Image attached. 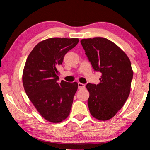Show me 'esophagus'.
<instances>
[{
    "instance_id": "1",
    "label": "esophagus",
    "mask_w": 150,
    "mask_h": 150,
    "mask_svg": "<svg viewBox=\"0 0 150 150\" xmlns=\"http://www.w3.org/2000/svg\"><path fill=\"white\" fill-rule=\"evenodd\" d=\"M85 87V85L83 83H78V88L79 89H81V88H84Z\"/></svg>"
}]
</instances>
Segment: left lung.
<instances>
[{"label":"left lung","instance_id":"8db88e82","mask_svg":"<svg viewBox=\"0 0 150 150\" xmlns=\"http://www.w3.org/2000/svg\"><path fill=\"white\" fill-rule=\"evenodd\" d=\"M81 44L96 71L102 75L98 85H87L91 115L98 120L114 117L130 93L133 77L130 59L117 45L105 38L82 39Z\"/></svg>","mask_w":150,"mask_h":150}]
</instances>
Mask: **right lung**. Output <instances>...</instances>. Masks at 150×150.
<instances>
[{
    "label": "right lung",
    "mask_w": 150,
    "mask_h": 150,
    "mask_svg": "<svg viewBox=\"0 0 150 150\" xmlns=\"http://www.w3.org/2000/svg\"><path fill=\"white\" fill-rule=\"evenodd\" d=\"M79 41L65 38L43 40L32 50L25 63L22 74L25 92L40 115L50 122H61L69 115L78 83H58L57 67Z\"/></svg>",
    "instance_id": "1"
}]
</instances>
